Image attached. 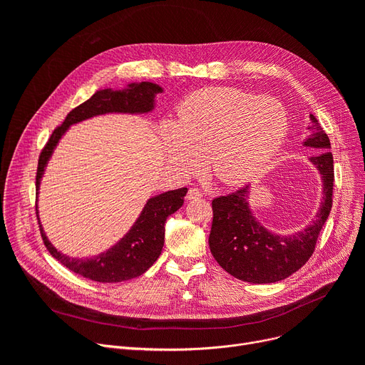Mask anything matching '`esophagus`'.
Returning a JSON list of instances; mask_svg holds the SVG:
<instances>
[{"label":"esophagus","instance_id":"obj_1","mask_svg":"<svg viewBox=\"0 0 365 365\" xmlns=\"http://www.w3.org/2000/svg\"><path fill=\"white\" fill-rule=\"evenodd\" d=\"M202 197L201 190L198 187H190L187 190V195H186V200H200Z\"/></svg>","mask_w":365,"mask_h":365}]
</instances>
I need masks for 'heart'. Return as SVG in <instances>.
I'll use <instances>...</instances> for the list:
<instances>
[{"mask_svg":"<svg viewBox=\"0 0 365 365\" xmlns=\"http://www.w3.org/2000/svg\"><path fill=\"white\" fill-rule=\"evenodd\" d=\"M289 117L281 102L237 88L213 87L187 96L179 120L161 130L167 161L179 175L192 176L202 167L222 186L255 179L281 149Z\"/></svg>","mask_w":365,"mask_h":365,"instance_id":"obj_1","label":"heart"}]
</instances>
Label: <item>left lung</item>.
Listing matches in <instances>:
<instances>
[{
    "mask_svg": "<svg viewBox=\"0 0 365 365\" xmlns=\"http://www.w3.org/2000/svg\"><path fill=\"white\" fill-rule=\"evenodd\" d=\"M309 134L303 146L314 148L309 163L318 170L322 182V200L318 213L304 229L292 235H279L264 227L252 212L250 189L213 200V223L208 245L216 262L232 277L253 284H271L290 277L309 260L318 235L329 219L333 204V155L330 139L315 115L309 113Z\"/></svg>",
    "mask_w": 365,
    "mask_h": 365,
    "instance_id": "obj_1",
    "label": "left lung"
}]
</instances>
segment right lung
<instances>
[{"instance_id": "obj_1", "label": "right lung", "mask_w": 365, "mask_h": 365, "mask_svg": "<svg viewBox=\"0 0 365 365\" xmlns=\"http://www.w3.org/2000/svg\"><path fill=\"white\" fill-rule=\"evenodd\" d=\"M163 91L161 86L149 81L130 83L123 90L101 88L88 101L72 109L63 124L53 131L41 152L36 170V197L53 152L71 125L106 113H149L155 109L157 94ZM186 192V187H180L149 198L130 231L106 252L91 257H69L57 250L47 238L40 222L41 235L50 255L69 271L98 282L128 281L145 274L160 257L164 245L165 220L183 205Z\"/></svg>"}]
</instances>
